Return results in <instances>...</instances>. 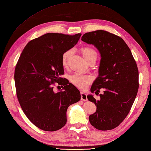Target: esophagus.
Listing matches in <instances>:
<instances>
[{
	"mask_svg": "<svg viewBox=\"0 0 151 151\" xmlns=\"http://www.w3.org/2000/svg\"><path fill=\"white\" fill-rule=\"evenodd\" d=\"M81 99L83 101H87V94L83 92H81Z\"/></svg>",
	"mask_w": 151,
	"mask_h": 151,
	"instance_id": "esophagus-1",
	"label": "esophagus"
}]
</instances>
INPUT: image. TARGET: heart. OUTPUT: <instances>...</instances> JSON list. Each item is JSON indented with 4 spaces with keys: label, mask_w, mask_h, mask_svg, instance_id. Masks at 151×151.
<instances>
[{
    "label": "heart",
    "mask_w": 151,
    "mask_h": 151,
    "mask_svg": "<svg viewBox=\"0 0 151 151\" xmlns=\"http://www.w3.org/2000/svg\"><path fill=\"white\" fill-rule=\"evenodd\" d=\"M82 55L88 63L92 59L94 58H97V53H96L95 50L91 47H83L81 49ZM72 55V50H69L68 51L65 52L63 56H62V65L63 67H66L68 65V60L69 58ZM92 80L91 76L88 75H83L80 73H75L70 76L71 82L74 84L75 86L80 88H84L87 87V85Z\"/></svg>",
    "instance_id": "heart-1"
}]
</instances>
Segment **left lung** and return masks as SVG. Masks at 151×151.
Segmentation results:
<instances>
[{"instance_id": "left-lung-1", "label": "left lung", "mask_w": 151, "mask_h": 151, "mask_svg": "<svg viewBox=\"0 0 151 151\" xmlns=\"http://www.w3.org/2000/svg\"><path fill=\"white\" fill-rule=\"evenodd\" d=\"M82 41L98 50L101 60L98 76L91 91L99 94L100 99L92 94L87 96L94 103L96 111L89 115V122L99 130L114 129L129 114L138 92V70L128 46L121 37L105 30L84 34Z\"/></svg>"}]
</instances>
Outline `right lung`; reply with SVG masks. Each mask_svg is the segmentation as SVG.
Segmentation results:
<instances>
[{"mask_svg": "<svg viewBox=\"0 0 151 151\" xmlns=\"http://www.w3.org/2000/svg\"><path fill=\"white\" fill-rule=\"evenodd\" d=\"M81 35L45 34L29 41L19 58L14 71L18 101L29 121L42 130L61 129L68 107L80 100L78 88L60 76L64 73L62 56ZM55 82L65 86L55 93L51 85Z\"/></svg>", "mask_w": 151, "mask_h": 151, "instance_id": "add662e5", "label": "right lung"}]
</instances>
